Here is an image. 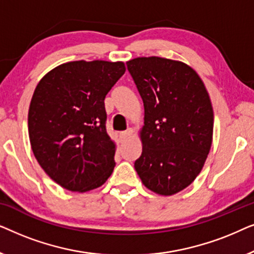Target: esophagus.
Masks as SVG:
<instances>
[{
  "label": "esophagus",
  "instance_id": "1",
  "mask_svg": "<svg viewBox=\"0 0 254 254\" xmlns=\"http://www.w3.org/2000/svg\"><path fill=\"white\" fill-rule=\"evenodd\" d=\"M134 134V130L131 129V128H128L126 131H124V133H121V137L124 138V140H126L128 137H131Z\"/></svg>",
  "mask_w": 254,
  "mask_h": 254
}]
</instances>
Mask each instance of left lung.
<instances>
[{"mask_svg":"<svg viewBox=\"0 0 254 254\" xmlns=\"http://www.w3.org/2000/svg\"><path fill=\"white\" fill-rule=\"evenodd\" d=\"M127 68L144 107L142 154L134 168L143 185L173 195L194 182L213 142L214 112L202 79L189 64L135 58Z\"/></svg>","mask_w":254,"mask_h":254,"instance_id":"8db88e82","label":"left lung"}]
</instances>
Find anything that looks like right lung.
<instances>
[{"instance_id":"1","label":"right lung","mask_w":254,"mask_h":254,"mask_svg":"<svg viewBox=\"0 0 254 254\" xmlns=\"http://www.w3.org/2000/svg\"><path fill=\"white\" fill-rule=\"evenodd\" d=\"M125 71L121 61H71L37 84L27 118L31 148L64 189L88 192L112 175L117 145L105 128L104 99Z\"/></svg>"}]
</instances>
